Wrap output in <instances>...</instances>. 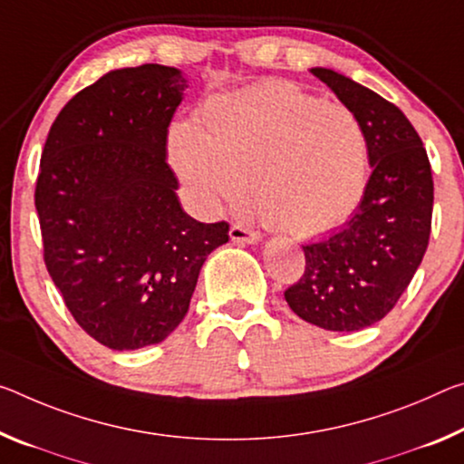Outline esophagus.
<instances>
[{
  "label": "esophagus",
  "mask_w": 464,
  "mask_h": 464,
  "mask_svg": "<svg viewBox=\"0 0 464 464\" xmlns=\"http://www.w3.org/2000/svg\"><path fill=\"white\" fill-rule=\"evenodd\" d=\"M229 235L235 244H258V241H262V235L258 231H252V229H247V227H241V225H233Z\"/></svg>",
  "instance_id": "1"
}]
</instances>
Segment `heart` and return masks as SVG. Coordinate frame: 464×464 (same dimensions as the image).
Wrapping results in <instances>:
<instances>
[{
	"label": "heart",
	"mask_w": 464,
	"mask_h": 464,
	"mask_svg": "<svg viewBox=\"0 0 464 464\" xmlns=\"http://www.w3.org/2000/svg\"><path fill=\"white\" fill-rule=\"evenodd\" d=\"M169 159L204 212L244 208L254 186L262 217L299 237L347 223L370 167L359 117L286 82L210 101L202 128L175 123Z\"/></svg>",
	"instance_id": "b5f03b06"
}]
</instances>
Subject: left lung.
<instances>
[{
	"label": "left lung",
	"mask_w": 464,
	"mask_h": 464,
	"mask_svg": "<svg viewBox=\"0 0 464 464\" xmlns=\"http://www.w3.org/2000/svg\"><path fill=\"white\" fill-rule=\"evenodd\" d=\"M312 73L362 121L372 175L349 223L304 246L305 272L285 299L314 326L355 333L392 310L423 260L431 231V167L399 107L334 70Z\"/></svg>",
	"instance_id": "obj_1"
}]
</instances>
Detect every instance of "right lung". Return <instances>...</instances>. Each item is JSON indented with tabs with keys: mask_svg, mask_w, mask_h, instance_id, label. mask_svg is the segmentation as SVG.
Masks as SVG:
<instances>
[{
	"mask_svg": "<svg viewBox=\"0 0 464 464\" xmlns=\"http://www.w3.org/2000/svg\"><path fill=\"white\" fill-rule=\"evenodd\" d=\"M188 80L144 63L70 99L36 179L45 266L73 320L115 351L157 344L186 318L198 275L229 225L181 208L167 134Z\"/></svg>",
	"mask_w": 464,
	"mask_h": 464,
	"instance_id": "1",
	"label": "right lung"
}]
</instances>
